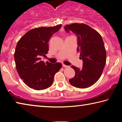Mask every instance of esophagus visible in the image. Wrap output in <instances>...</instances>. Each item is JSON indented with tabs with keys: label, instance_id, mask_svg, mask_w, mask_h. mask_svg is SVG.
I'll return each mask as SVG.
<instances>
[{
	"label": "esophagus",
	"instance_id": "obj_1",
	"mask_svg": "<svg viewBox=\"0 0 122 122\" xmlns=\"http://www.w3.org/2000/svg\"><path fill=\"white\" fill-rule=\"evenodd\" d=\"M62 66H63V67H65V68H67V67H69V66H68L65 65H64V64H63V65H62Z\"/></svg>",
	"mask_w": 122,
	"mask_h": 122
}]
</instances>
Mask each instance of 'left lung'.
Masks as SVG:
<instances>
[{
  "mask_svg": "<svg viewBox=\"0 0 122 122\" xmlns=\"http://www.w3.org/2000/svg\"><path fill=\"white\" fill-rule=\"evenodd\" d=\"M67 32H73L77 37V51L83 61V67L80 69L71 68L75 75L69 80V83L75 87L86 88L98 81L106 63V51L101 35L89 26L74 23L65 26Z\"/></svg>",
  "mask_w": 122,
  "mask_h": 122,
  "instance_id": "left-lung-1",
  "label": "left lung"
}]
</instances>
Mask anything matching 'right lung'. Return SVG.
<instances>
[{
    "label": "right lung",
    "mask_w": 122,
    "mask_h": 122,
    "mask_svg": "<svg viewBox=\"0 0 122 122\" xmlns=\"http://www.w3.org/2000/svg\"><path fill=\"white\" fill-rule=\"evenodd\" d=\"M62 25L41 27L29 30L20 38L15 47L14 60L16 71L27 86L34 90H43L51 86L61 63L41 61L49 51L48 41Z\"/></svg>",
    "instance_id": "obj_1"
}]
</instances>
